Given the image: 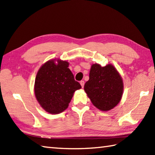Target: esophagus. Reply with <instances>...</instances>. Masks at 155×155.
<instances>
[{
  "label": "esophagus",
  "mask_w": 155,
  "mask_h": 155,
  "mask_svg": "<svg viewBox=\"0 0 155 155\" xmlns=\"http://www.w3.org/2000/svg\"><path fill=\"white\" fill-rule=\"evenodd\" d=\"M80 84H81V87L83 88V87H84V81H80Z\"/></svg>",
  "instance_id": "1"
}]
</instances>
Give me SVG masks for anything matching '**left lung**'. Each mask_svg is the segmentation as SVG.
I'll use <instances>...</instances> for the list:
<instances>
[{
	"instance_id": "8db88e82",
	"label": "left lung",
	"mask_w": 155,
	"mask_h": 155,
	"mask_svg": "<svg viewBox=\"0 0 155 155\" xmlns=\"http://www.w3.org/2000/svg\"><path fill=\"white\" fill-rule=\"evenodd\" d=\"M84 89L98 109L110 110L119 103L123 97V78L113 64L102 67L95 63L91 66L89 80L85 83Z\"/></svg>"
}]
</instances>
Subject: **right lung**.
Returning <instances> with one entry per match:
<instances>
[{
  "label": "right lung",
  "mask_w": 155,
  "mask_h": 155,
  "mask_svg": "<svg viewBox=\"0 0 155 155\" xmlns=\"http://www.w3.org/2000/svg\"><path fill=\"white\" fill-rule=\"evenodd\" d=\"M68 65L67 61L51 59L41 66L36 76V98L50 114H59L67 109L74 92L81 88Z\"/></svg>",
  "instance_id": "right-lung-1"
}]
</instances>
